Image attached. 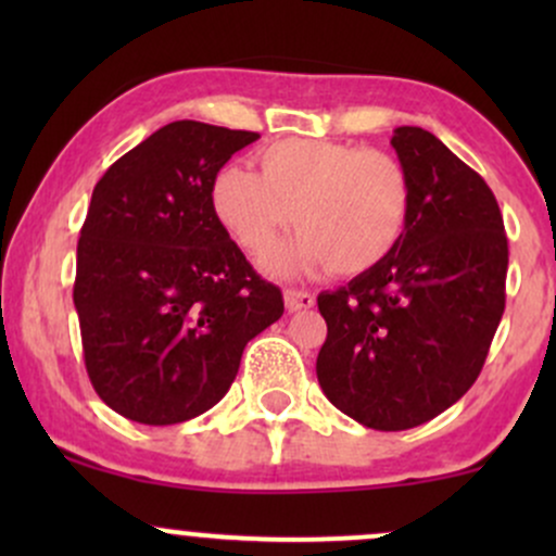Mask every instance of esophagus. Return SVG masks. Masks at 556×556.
I'll list each match as a JSON object with an SVG mask.
<instances>
[{"label": "esophagus", "mask_w": 556, "mask_h": 556, "mask_svg": "<svg viewBox=\"0 0 556 556\" xmlns=\"http://www.w3.org/2000/svg\"><path fill=\"white\" fill-rule=\"evenodd\" d=\"M316 298L311 295V292L305 290H285V305L290 314H295V311H305V308H314Z\"/></svg>", "instance_id": "esophagus-1"}]
</instances>
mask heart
Instances as JSON below:
<instances>
[{"mask_svg": "<svg viewBox=\"0 0 556 556\" xmlns=\"http://www.w3.org/2000/svg\"><path fill=\"white\" fill-rule=\"evenodd\" d=\"M256 175L225 164L212 180V212L235 245L261 258L295 222L300 235L266 261L277 274L329 266L371 271L397 248L410 216V180L397 159L318 138L274 140Z\"/></svg>", "mask_w": 556, "mask_h": 556, "instance_id": "obj_1", "label": "heart"}]
</instances>
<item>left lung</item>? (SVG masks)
<instances>
[{
	"label": "left lung",
	"instance_id": "8db88e82",
	"mask_svg": "<svg viewBox=\"0 0 556 556\" xmlns=\"http://www.w3.org/2000/svg\"><path fill=\"white\" fill-rule=\"evenodd\" d=\"M392 149L410 180L397 248L318 295V384L376 431L426 424L473 387L504 314L509 256L500 203L478 172L424 127H397Z\"/></svg>",
	"mask_w": 556,
	"mask_h": 556
}]
</instances>
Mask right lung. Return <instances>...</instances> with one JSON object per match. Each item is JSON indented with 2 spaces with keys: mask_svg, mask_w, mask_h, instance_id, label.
Here are the masks:
<instances>
[{
  "mask_svg": "<svg viewBox=\"0 0 556 556\" xmlns=\"http://www.w3.org/2000/svg\"><path fill=\"white\" fill-rule=\"evenodd\" d=\"M258 132L164 125L96 182L73 300L91 384L146 426L190 420L227 394L245 344L285 314L212 212V180Z\"/></svg>",
  "mask_w": 556,
  "mask_h": 556,
  "instance_id": "right-lung-1",
  "label": "right lung"
}]
</instances>
